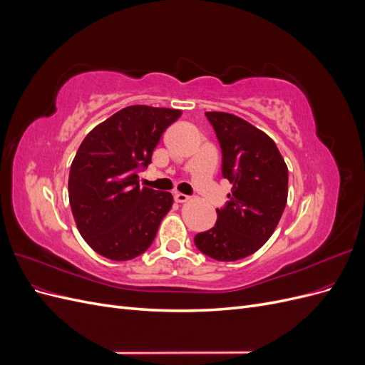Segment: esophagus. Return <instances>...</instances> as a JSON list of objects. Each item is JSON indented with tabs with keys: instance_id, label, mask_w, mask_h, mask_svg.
Segmentation results:
<instances>
[{
	"instance_id": "obj_1",
	"label": "esophagus",
	"mask_w": 365,
	"mask_h": 365,
	"mask_svg": "<svg viewBox=\"0 0 365 365\" xmlns=\"http://www.w3.org/2000/svg\"><path fill=\"white\" fill-rule=\"evenodd\" d=\"M189 200H190V196H187V195L180 193V192H176V193H175V201H176V202L182 204V202H187Z\"/></svg>"
}]
</instances>
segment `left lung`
<instances>
[{
	"label": "left lung",
	"instance_id": "8db88e82",
	"mask_svg": "<svg viewBox=\"0 0 365 365\" xmlns=\"http://www.w3.org/2000/svg\"><path fill=\"white\" fill-rule=\"evenodd\" d=\"M222 150V176L233 189L216 208L213 228L195 236V245L219 262H235L263 247L288 201V168L272 138L244 118L205 113Z\"/></svg>",
	"mask_w": 365,
	"mask_h": 365
}]
</instances>
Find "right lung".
Instances as JSON below:
<instances>
[{"label":"right lung","mask_w":365,"mask_h":365,"mask_svg":"<svg viewBox=\"0 0 365 365\" xmlns=\"http://www.w3.org/2000/svg\"><path fill=\"white\" fill-rule=\"evenodd\" d=\"M180 109L132 105L97 125L71 163L68 196L81 236L101 256L123 262L145 252L173 196L140 187L163 132Z\"/></svg>","instance_id":"right-lung-1"}]
</instances>
